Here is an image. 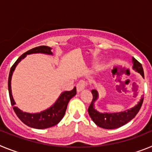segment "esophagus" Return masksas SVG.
I'll return each mask as SVG.
<instances>
[{"label": "esophagus", "instance_id": "1", "mask_svg": "<svg viewBox=\"0 0 152 152\" xmlns=\"http://www.w3.org/2000/svg\"><path fill=\"white\" fill-rule=\"evenodd\" d=\"M88 83L87 81L84 80H80L77 84V92H80V91H82L85 88V87L87 86Z\"/></svg>", "mask_w": 152, "mask_h": 152}]
</instances>
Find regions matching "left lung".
Returning <instances> with one entry per match:
<instances>
[{"mask_svg":"<svg viewBox=\"0 0 152 152\" xmlns=\"http://www.w3.org/2000/svg\"><path fill=\"white\" fill-rule=\"evenodd\" d=\"M132 63H133V67H132L133 69L135 72L140 74L142 77H144V71H143V68L141 63L137 61L135 58H132ZM91 93L93 94V100L88 107V113L96 126L103 129H113L119 128L129 123L139 113L143 103V100H144V97L142 96L140 101L138 103L136 106L123 112L114 113H102L96 111L94 108V102L98 99L97 91L92 90Z\"/></svg>","mask_w":152,"mask_h":152,"instance_id":"left-lung-1","label":"left lung"}]
</instances>
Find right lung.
<instances>
[{
    "label": "right lung",
    "mask_w": 152,
    "mask_h": 152,
    "mask_svg": "<svg viewBox=\"0 0 152 152\" xmlns=\"http://www.w3.org/2000/svg\"><path fill=\"white\" fill-rule=\"evenodd\" d=\"M51 49H52L50 47L42 45V46L33 48V49L23 53L20 57H19L18 59L13 64V66L10 68L9 77H8V91H9L10 103H11V105L13 106V110L17 114L19 119H20L24 124H26V126L32 127V128L39 129L49 128V127L56 126L61 121L64 116L68 102L77 94L76 88L75 87L74 89L71 91H64V92L61 93V94L58 98L56 103L45 110L37 113H29L26 112H23L18 107H15L16 103L13 100L11 92V85H10L11 84V77L13 71L15 70V68L17 67L18 63L21 60L23 59L27 55L33 54V53H43V54L52 55Z\"/></svg>",
    "instance_id": "1"
}]
</instances>
